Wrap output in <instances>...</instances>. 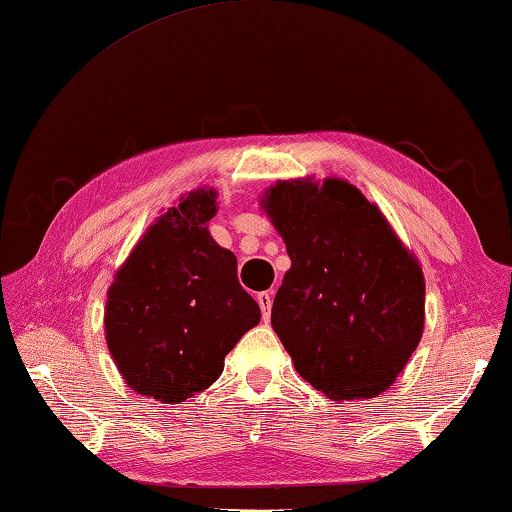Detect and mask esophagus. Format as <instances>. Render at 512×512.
<instances>
[{"mask_svg":"<svg viewBox=\"0 0 512 512\" xmlns=\"http://www.w3.org/2000/svg\"><path fill=\"white\" fill-rule=\"evenodd\" d=\"M257 303H259V308H262L264 319L268 321L270 308H273V292H259V295H257Z\"/></svg>","mask_w":512,"mask_h":512,"instance_id":"obj_1","label":"esophagus"}]
</instances>
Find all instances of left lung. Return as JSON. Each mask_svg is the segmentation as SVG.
<instances>
[{
    "mask_svg": "<svg viewBox=\"0 0 512 512\" xmlns=\"http://www.w3.org/2000/svg\"><path fill=\"white\" fill-rule=\"evenodd\" d=\"M262 206L292 262L270 321L297 372L332 400L383 394L422 336L418 259L345 180L277 182Z\"/></svg>",
    "mask_w": 512,
    "mask_h": 512,
    "instance_id": "obj_1",
    "label": "left lung"
}]
</instances>
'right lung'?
<instances>
[{"label":"right lung","instance_id":"obj_1","mask_svg":"<svg viewBox=\"0 0 512 512\" xmlns=\"http://www.w3.org/2000/svg\"><path fill=\"white\" fill-rule=\"evenodd\" d=\"M215 189H198L147 228L107 290L105 339L134 391L173 405L213 385L224 356L262 319L237 259L206 222Z\"/></svg>","mask_w":512,"mask_h":512}]
</instances>
